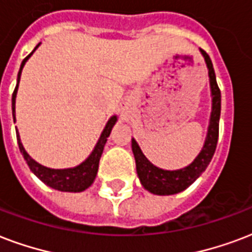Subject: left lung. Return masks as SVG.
Returning a JSON list of instances; mask_svg holds the SVG:
<instances>
[{"label":"left lung","mask_w":252,"mask_h":252,"mask_svg":"<svg viewBox=\"0 0 252 252\" xmlns=\"http://www.w3.org/2000/svg\"><path fill=\"white\" fill-rule=\"evenodd\" d=\"M205 57L207 68H209V78H210L211 96H213V109H211L210 126L207 130V137L203 145L202 151L189 166L180 170H164L155 166L148 161L143 155V152L137 145V143L132 139V151H133L134 160H136V169L141 185L153 194L170 195L180 193L186 188H189L197 178L205 172L207 165L210 164L211 158L214 156L218 134H220V90L217 84L216 72L213 68L210 57L206 51L201 50Z\"/></svg>","instance_id":"left-lung-1"}]
</instances>
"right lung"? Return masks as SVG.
I'll use <instances>...</instances> for the list:
<instances>
[{
    "mask_svg": "<svg viewBox=\"0 0 252 252\" xmlns=\"http://www.w3.org/2000/svg\"><path fill=\"white\" fill-rule=\"evenodd\" d=\"M38 46L39 45H36V47H38ZM32 54H29L28 57L22 61V64H21V68H19L18 72L17 86H15L14 92H13V97H11V108H13V119H14V120L15 95H17V88H18L19 76H21L22 67H24V64L26 63V61H28L29 57H30ZM116 120H118L116 116H112V118L109 119L104 130L101 132L100 139H99V141L96 144L95 149L92 151L90 157H88L84 162H82L79 166H75V168L50 169L43 166V165L38 164L36 161L32 160V157L26 153L24 145H22L21 140H19V134H17L19 151H21L22 156H24V158L26 160V162H28L30 170H32L42 182H45L47 186H50V188H53V189L55 190H61V191H74V193H76V191H83V190L87 189L88 186H91V184L94 182V180H95L96 173H97V168H99V161H100L101 153H103V149H104V145L105 143H107V139H108L109 133H111V129H112V126H115Z\"/></svg>",
    "mask_w": 252,
    "mask_h": 252,
    "instance_id": "1",
    "label": "right lung"
}]
</instances>
